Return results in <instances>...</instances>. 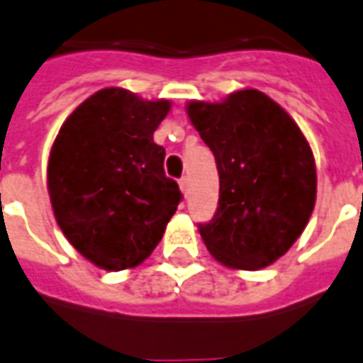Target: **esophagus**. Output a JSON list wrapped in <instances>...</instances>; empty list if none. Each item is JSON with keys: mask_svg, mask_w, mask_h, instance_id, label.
<instances>
[{"mask_svg": "<svg viewBox=\"0 0 363 363\" xmlns=\"http://www.w3.org/2000/svg\"><path fill=\"white\" fill-rule=\"evenodd\" d=\"M179 186H181V192L184 196H189L190 192V181H189V177H182L181 181H179Z\"/></svg>", "mask_w": 363, "mask_h": 363, "instance_id": "obj_1", "label": "esophagus"}]
</instances>
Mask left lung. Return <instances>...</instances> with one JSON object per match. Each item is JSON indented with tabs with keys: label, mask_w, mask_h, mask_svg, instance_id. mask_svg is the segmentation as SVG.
Returning a JSON list of instances; mask_svg holds the SVG:
<instances>
[{
	"label": "left lung",
	"mask_w": 363,
	"mask_h": 363,
	"mask_svg": "<svg viewBox=\"0 0 363 363\" xmlns=\"http://www.w3.org/2000/svg\"><path fill=\"white\" fill-rule=\"evenodd\" d=\"M192 127L216 155L219 208L200 235L219 264L256 271L302 235L315 206L311 147L291 115L256 88L221 101L186 104Z\"/></svg>",
	"instance_id": "obj_1"
}]
</instances>
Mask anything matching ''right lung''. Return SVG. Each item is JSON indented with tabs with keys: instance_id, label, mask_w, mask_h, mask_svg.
Masks as SVG:
<instances>
[{
	"instance_id": "right-lung-1",
	"label": "right lung",
	"mask_w": 363,
	"mask_h": 363,
	"mask_svg": "<svg viewBox=\"0 0 363 363\" xmlns=\"http://www.w3.org/2000/svg\"><path fill=\"white\" fill-rule=\"evenodd\" d=\"M169 99L104 88L59 128L48 160V192L59 229L79 254L107 271L133 269L160 244L181 202L165 177L155 128Z\"/></svg>"
}]
</instances>
